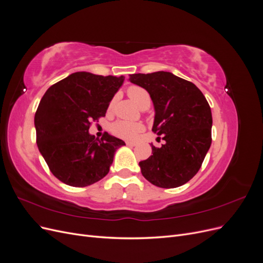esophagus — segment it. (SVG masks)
<instances>
[{"label":"esophagus","instance_id":"34e87169","mask_svg":"<svg viewBox=\"0 0 263 263\" xmlns=\"http://www.w3.org/2000/svg\"><path fill=\"white\" fill-rule=\"evenodd\" d=\"M126 145L129 146V147H134L136 146V142H133V141H126Z\"/></svg>","mask_w":263,"mask_h":263}]
</instances>
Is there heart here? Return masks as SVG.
<instances>
[{
  "mask_svg": "<svg viewBox=\"0 0 263 263\" xmlns=\"http://www.w3.org/2000/svg\"><path fill=\"white\" fill-rule=\"evenodd\" d=\"M127 93H128L129 97L136 102L141 108L146 109L150 106V103H151L150 94L148 93L147 90L144 89V87L138 86V85H132L128 87ZM116 100L117 98L115 97L112 99V101H110L108 105V110H112L114 108ZM144 129L145 127L141 123H132L127 121H117L110 126V132H112L113 135H115L116 137L126 139V140L135 139Z\"/></svg>",
  "mask_w": 263,
  "mask_h": 263,
  "instance_id": "heart-1",
  "label": "heart"
}]
</instances>
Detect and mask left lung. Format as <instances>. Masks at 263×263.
<instances>
[{
	"instance_id": "obj_1",
	"label": "left lung",
	"mask_w": 263,
	"mask_h": 263,
	"mask_svg": "<svg viewBox=\"0 0 263 263\" xmlns=\"http://www.w3.org/2000/svg\"><path fill=\"white\" fill-rule=\"evenodd\" d=\"M129 81L150 94L155 106L153 132L165 142L139 165L154 185L173 189L185 184L200 170L212 144V112L192 82L165 71L135 73Z\"/></svg>"
}]
</instances>
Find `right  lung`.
<instances>
[{
    "label": "right lung",
    "instance_id": "1",
    "mask_svg": "<svg viewBox=\"0 0 263 263\" xmlns=\"http://www.w3.org/2000/svg\"><path fill=\"white\" fill-rule=\"evenodd\" d=\"M124 77L74 72L44 94L35 114L36 142L53 176L67 185L84 187L104 178L115 151L125 145L107 133L89 134L104 117Z\"/></svg>",
    "mask_w": 263,
    "mask_h": 263
}]
</instances>
